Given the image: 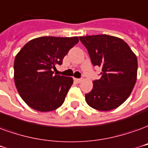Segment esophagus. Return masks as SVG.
Masks as SVG:
<instances>
[{
    "label": "esophagus",
    "instance_id": "esophagus-1",
    "mask_svg": "<svg viewBox=\"0 0 148 148\" xmlns=\"http://www.w3.org/2000/svg\"><path fill=\"white\" fill-rule=\"evenodd\" d=\"M74 80H75L76 83H78V84H79V83H80L81 81H82V79H76V78H75Z\"/></svg>",
    "mask_w": 148,
    "mask_h": 148
}]
</instances>
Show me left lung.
<instances>
[{"mask_svg":"<svg viewBox=\"0 0 148 148\" xmlns=\"http://www.w3.org/2000/svg\"><path fill=\"white\" fill-rule=\"evenodd\" d=\"M94 66L102 69L100 79L93 81L85 94L87 103L99 111L115 109L132 92L137 79L136 54L123 40L109 35L79 36Z\"/></svg>","mask_w":148,"mask_h":148,"instance_id":"obj_1","label":"left lung"}]
</instances>
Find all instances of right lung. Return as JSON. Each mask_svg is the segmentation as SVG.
Wrapping results in <instances>:
<instances>
[{"mask_svg":"<svg viewBox=\"0 0 148 148\" xmlns=\"http://www.w3.org/2000/svg\"><path fill=\"white\" fill-rule=\"evenodd\" d=\"M79 42L77 36L32 39L16 54L14 81L22 99L34 110L46 112L62 105L73 84L72 77L54 75L52 69Z\"/></svg>","mask_w":148,"mask_h":148,"instance_id":"right-lung-1","label":"right lung"}]
</instances>
